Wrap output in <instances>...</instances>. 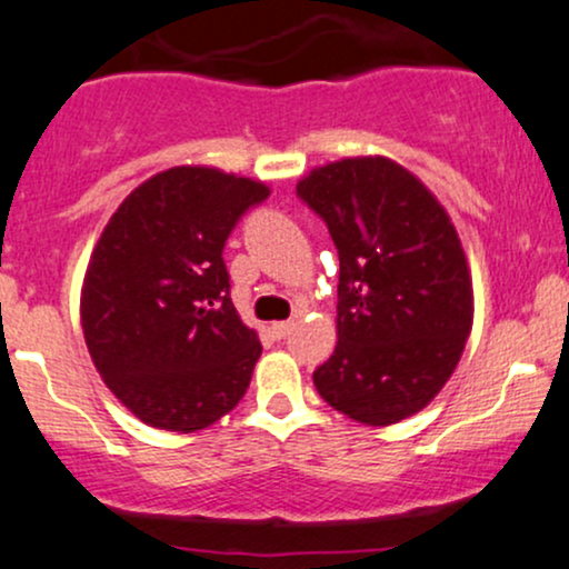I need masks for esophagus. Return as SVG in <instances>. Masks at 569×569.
Returning <instances> with one entry per match:
<instances>
[{
  "label": "esophagus",
  "instance_id": "obj_1",
  "mask_svg": "<svg viewBox=\"0 0 569 569\" xmlns=\"http://www.w3.org/2000/svg\"><path fill=\"white\" fill-rule=\"evenodd\" d=\"M293 331V321H280V323H272V337L276 339H286Z\"/></svg>",
  "mask_w": 569,
  "mask_h": 569
}]
</instances>
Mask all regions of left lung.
Returning a JSON list of instances; mask_svg holds the SVG:
<instances>
[{
    "instance_id": "obj_1",
    "label": "left lung",
    "mask_w": 569,
    "mask_h": 569,
    "mask_svg": "<svg viewBox=\"0 0 569 569\" xmlns=\"http://www.w3.org/2000/svg\"><path fill=\"white\" fill-rule=\"evenodd\" d=\"M297 198L339 253L335 356L312 371L329 407L393 426L430 403L473 321L466 253L439 200L388 158L318 168Z\"/></svg>"
}]
</instances>
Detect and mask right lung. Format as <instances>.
I'll return each instance as SVG.
<instances>
[{
  "mask_svg": "<svg viewBox=\"0 0 569 569\" xmlns=\"http://www.w3.org/2000/svg\"><path fill=\"white\" fill-rule=\"evenodd\" d=\"M270 189L171 168L122 200L90 257L82 329L98 375L152 428L192 433L238 407L262 356L230 297L224 243Z\"/></svg>",
  "mask_w": 569,
  "mask_h": 569,
  "instance_id": "obj_1",
  "label": "right lung"
}]
</instances>
